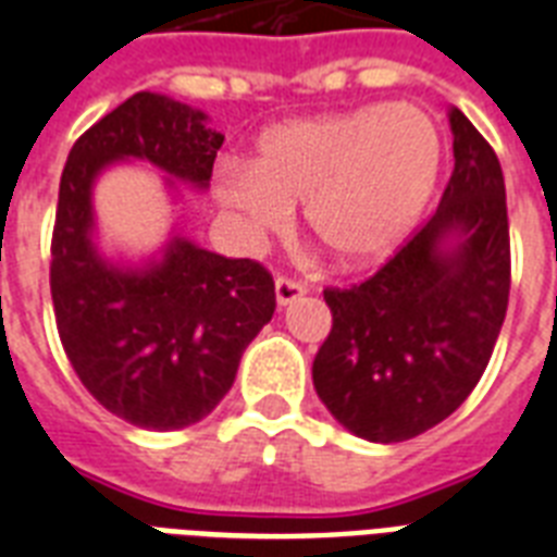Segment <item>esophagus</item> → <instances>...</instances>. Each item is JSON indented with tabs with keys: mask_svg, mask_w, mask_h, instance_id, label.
<instances>
[{
	"mask_svg": "<svg viewBox=\"0 0 557 557\" xmlns=\"http://www.w3.org/2000/svg\"><path fill=\"white\" fill-rule=\"evenodd\" d=\"M274 295H277L280 306H288L306 295V286L304 283H297V280L283 277V274H280V277L274 280Z\"/></svg>",
	"mask_w": 557,
	"mask_h": 557,
	"instance_id": "obj_1",
	"label": "esophagus"
}]
</instances>
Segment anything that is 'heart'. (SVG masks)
<instances>
[{"label":"heart","mask_w":557,"mask_h":557,"mask_svg":"<svg viewBox=\"0 0 557 557\" xmlns=\"http://www.w3.org/2000/svg\"><path fill=\"white\" fill-rule=\"evenodd\" d=\"M445 159L436 117L416 103L306 117L262 135L251 168L231 164L216 196L251 234L286 231L295 205L344 265L387 260L431 201Z\"/></svg>","instance_id":"b5f03b06"}]
</instances>
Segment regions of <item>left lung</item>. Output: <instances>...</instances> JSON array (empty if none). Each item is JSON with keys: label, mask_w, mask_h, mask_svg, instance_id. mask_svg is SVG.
<instances>
[{"label": "left lung", "mask_w": 557, "mask_h": 557, "mask_svg": "<svg viewBox=\"0 0 557 557\" xmlns=\"http://www.w3.org/2000/svg\"><path fill=\"white\" fill-rule=\"evenodd\" d=\"M454 173L422 227L372 277L323 288L332 330L312 381L330 413L370 442H405L457 410L488 367L511 286L497 152L450 109Z\"/></svg>", "instance_id": "8db88e82"}]
</instances>
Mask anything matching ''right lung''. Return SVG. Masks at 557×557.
Instances as JSON below:
<instances>
[{
  "instance_id": "obj_1",
  "label": "right lung",
  "mask_w": 557,
  "mask_h": 557,
  "mask_svg": "<svg viewBox=\"0 0 557 557\" xmlns=\"http://www.w3.org/2000/svg\"><path fill=\"white\" fill-rule=\"evenodd\" d=\"M222 141L199 109L138 91L74 141L60 176L57 332L83 387L135 428L178 431L225 398L274 314V280L257 260H227L185 236L141 269L112 265L91 243V185L112 161L141 159L205 190Z\"/></svg>"
}]
</instances>
